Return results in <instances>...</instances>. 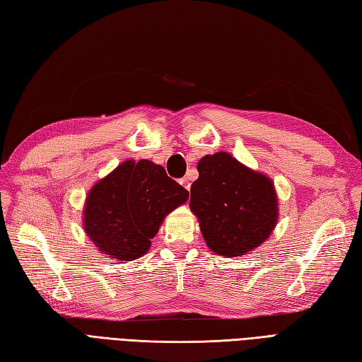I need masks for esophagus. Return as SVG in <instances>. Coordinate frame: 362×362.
<instances>
[{
    "label": "esophagus",
    "mask_w": 362,
    "mask_h": 362,
    "mask_svg": "<svg viewBox=\"0 0 362 362\" xmlns=\"http://www.w3.org/2000/svg\"><path fill=\"white\" fill-rule=\"evenodd\" d=\"M179 183L182 185V187H183L185 189H188V191H189V188H191V182H189V179H188V177H182V179L179 180Z\"/></svg>",
    "instance_id": "obj_1"
}]
</instances>
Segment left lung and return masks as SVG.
Listing matches in <instances>:
<instances>
[{"label":"left lung","mask_w":362,"mask_h":362,"mask_svg":"<svg viewBox=\"0 0 362 362\" xmlns=\"http://www.w3.org/2000/svg\"><path fill=\"white\" fill-rule=\"evenodd\" d=\"M197 170L189 206L199 217L206 245L228 257L259 247L277 221L273 182L226 153L205 156Z\"/></svg>","instance_id":"1"}]
</instances>
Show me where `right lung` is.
Listing matches in <instances>:
<instances>
[{
  "instance_id": "obj_1",
  "label": "right lung",
  "mask_w": 362,
  "mask_h": 362,
  "mask_svg": "<svg viewBox=\"0 0 362 362\" xmlns=\"http://www.w3.org/2000/svg\"><path fill=\"white\" fill-rule=\"evenodd\" d=\"M189 192L165 168L148 160L122 163L94 185L85 206V230L94 245L114 260L146 253L168 213Z\"/></svg>"
}]
</instances>
